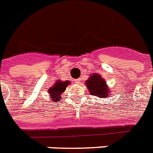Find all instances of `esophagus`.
Returning <instances> with one entry per match:
<instances>
[{
	"mask_svg": "<svg viewBox=\"0 0 153 153\" xmlns=\"http://www.w3.org/2000/svg\"><path fill=\"white\" fill-rule=\"evenodd\" d=\"M80 81H81V80H80V79H75V83L76 84H79V83H80Z\"/></svg>",
	"mask_w": 153,
	"mask_h": 153,
	"instance_id": "1",
	"label": "esophagus"
}]
</instances>
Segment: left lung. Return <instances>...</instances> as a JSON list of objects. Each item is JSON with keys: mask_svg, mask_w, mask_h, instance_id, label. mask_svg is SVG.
Masks as SVG:
<instances>
[{"mask_svg": "<svg viewBox=\"0 0 153 153\" xmlns=\"http://www.w3.org/2000/svg\"><path fill=\"white\" fill-rule=\"evenodd\" d=\"M91 95L97 96L100 98H105L110 95L109 88H108L105 80L98 74H93L90 76L85 83Z\"/></svg>", "mask_w": 153, "mask_h": 153, "instance_id": "obj_1", "label": "left lung"}]
</instances>
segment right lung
<instances>
[{"label": "right lung", "mask_w": 153, "mask_h": 153, "mask_svg": "<svg viewBox=\"0 0 153 153\" xmlns=\"http://www.w3.org/2000/svg\"><path fill=\"white\" fill-rule=\"evenodd\" d=\"M69 84V80L66 81H62L60 79H58L55 82L54 85L48 88L49 96H51V100H53L55 102H59V99H61L62 94L64 93L65 88Z\"/></svg>", "instance_id": "obj_1"}]
</instances>
